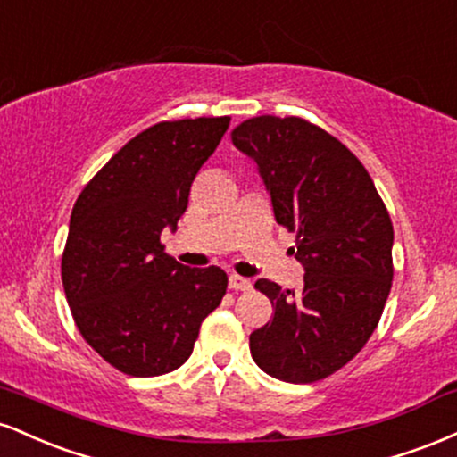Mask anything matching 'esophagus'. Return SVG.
<instances>
[{
  "instance_id": "obj_1",
  "label": "esophagus",
  "mask_w": 457,
  "mask_h": 457,
  "mask_svg": "<svg viewBox=\"0 0 457 457\" xmlns=\"http://www.w3.org/2000/svg\"><path fill=\"white\" fill-rule=\"evenodd\" d=\"M228 283H229V290H240V292L251 290V281L245 279V277H240V275H229Z\"/></svg>"
}]
</instances>
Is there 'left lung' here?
Masks as SVG:
<instances>
[{"label": "left lung", "instance_id": "8db88e82", "mask_svg": "<svg viewBox=\"0 0 457 457\" xmlns=\"http://www.w3.org/2000/svg\"><path fill=\"white\" fill-rule=\"evenodd\" d=\"M258 162L277 223L296 234L305 269L298 292L258 279L272 318L249 337L262 371L316 382L353 361L371 337L393 281V223L370 174L339 139L303 118L258 115L232 130Z\"/></svg>", "mask_w": 457, "mask_h": 457}]
</instances>
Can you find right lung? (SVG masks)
I'll list each match as a JSON object with an SVG mask.
<instances>
[{
    "label": "right lung",
    "instance_id": "1",
    "mask_svg": "<svg viewBox=\"0 0 457 457\" xmlns=\"http://www.w3.org/2000/svg\"><path fill=\"white\" fill-rule=\"evenodd\" d=\"M228 115L159 122L109 159L77 197L62 283L79 333L122 374L148 378L180 367L204 318L221 305L228 275L188 269L165 253L199 167Z\"/></svg>",
    "mask_w": 457,
    "mask_h": 457
}]
</instances>
